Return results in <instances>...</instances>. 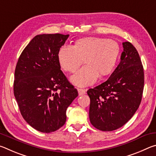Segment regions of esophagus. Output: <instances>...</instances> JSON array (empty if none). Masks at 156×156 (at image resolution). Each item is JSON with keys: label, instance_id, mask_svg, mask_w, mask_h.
I'll return each mask as SVG.
<instances>
[{"label": "esophagus", "instance_id": "1", "mask_svg": "<svg viewBox=\"0 0 156 156\" xmlns=\"http://www.w3.org/2000/svg\"><path fill=\"white\" fill-rule=\"evenodd\" d=\"M78 91L79 96H82V95H84V94H86L87 89H78Z\"/></svg>", "mask_w": 156, "mask_h": 156}]
</instances>
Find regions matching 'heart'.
<instances>
[{
    "instance_id": "b5f03b06",
    "label": "heart",
    "mask_w": 156,
    "mask_h": 156,
    "mask_svg": "<svg viewBox=\"0 0 156 156\" xmlns=\"http://www.w3.org/2000/svg\"><path fill=\"white\" fill-rule=\"evenodd\" d=\"M120 45L112 39L87 37L79 39L74 45L64 44L58 51V60L63 70L74 72L84 61L71 81L79 87L91 85L99 75L105 76L112 72L120 55Z\"/></svg>"
}]
</instances>
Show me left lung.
I'll return each mask as SVG.
<instances>
[{
	"label": "left lung",
	"mask_w": 156,
	"mask_h": 156,
	"mask_svg": "<svg viewBox=\"0 0 156 156\" xmlns=\"http://www.w3.org/2000/svg\"><path fill=\"white\" fill-rule=\"evenodd\" d=\"M122 46L120 62L109 79L87 91L90 122L101 131H112L125 125L141 102L143 66L133 44L125 42Z\"/></svg>",
	"instance_id": "8db88e82"
}]
</instances>
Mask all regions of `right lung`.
<instances>
[{
	"instance_id": "obj_1",
	"label": "right lung",
	"mask_w": 156,
	"mask_h": 156,
	"mask_svg": "<svg viewBox=\"0 0 156 156\" xmlns=\"http://www.w3.org/2000/svg\"><path fill=\"white\" fill-rule=\"evenodd\" d=\"M69 36H36L21 53L16 67L14 94L21 115L43 133L65 125L67 107L78 96L60 70L57 57Z\"/></svg>"
}]
</instances>
